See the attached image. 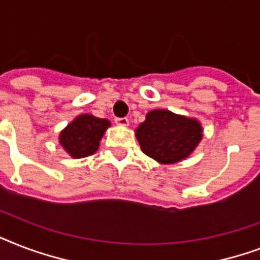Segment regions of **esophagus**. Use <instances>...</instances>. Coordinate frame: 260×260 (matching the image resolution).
Listing matches in <instances>:
<instances>
[{
    "mask_svg": "<svg viewBox=\"0 0 260 260\" xmlns=\"http://www.w3.org/2000/svg\"><path fill=\"white\" fill-rule=\"evenodd\" d=\"M114 121H116V124H117V125H120V126H128V125H129V120H128L126 117H117L116 120H114Z\"/></svg>",
    "mask_w": 260,
    "mask_h": 260,
    "instance_id": "34e87169",
    "label": "esophagus"
}]
</instances>
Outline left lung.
Wrapping results in <instances>:
<instances>
[{
    "mask_svg": "<svg viewBox=\"0 0 260 260\" xmlns=\"http://www.w3.org/2000/svg\"><path fill=\"white\" fill-rule=\"evenodd\" d=\"M198 120L166 109L148 112L136 128V139L147 156L162 165H173L187 158L202 139Z\"/></svg>",
    "mask_w": 260,
    "mask_h": 260,
    "instance_id": "left-lung-1",
    "label": "left lung"
}]
</instances>
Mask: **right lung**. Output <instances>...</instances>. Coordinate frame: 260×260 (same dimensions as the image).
<instances>
[{
    "instance_id": "add662e5",
    "label": "right lung",
    "mask_w": 260,
    "mask_h": 260,
    "mask_svg": "<svg viewBox=\"0 0 260 260\" xmlns=\"http://www.w3.org/2000/svg\"><path fill=\"white\" fill-rule=\"evenodd\" d=\"M109 126L110 121L106 118L81 114L60 132L59 143L74 159L86 158L98 150L102 136Z\"/></svg>"
}]
</instances>
